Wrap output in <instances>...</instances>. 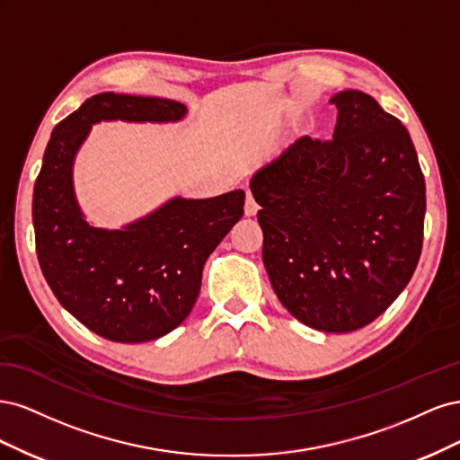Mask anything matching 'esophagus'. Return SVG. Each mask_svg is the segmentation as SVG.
I'll use <instances>...</instances> for the list:
<instances>
[{
  "label": "esophagus",
  "instance_id": "obj_1",
  "mask_svg": "<svg viewBox=\"0 0 460 460\" xmlns=\"http://www.w3.org/2000/svg\"><path fill=\"white\" fill-rule=\"evenodd\" d=\"M243 211H245V217H255L257 211H259V205H257V201L253 199L252 191L245 193V207H243Z\"/></svg>",
  "mask_w": 460,
  "mask_h": 460
}]
</instances>
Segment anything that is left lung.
<instances>
[{"instance_id": "left-lung-1", "label": "left lung", "mask_w": 460, "mask_h": 460, "mask_svg": "<svg viewBox=\"0 0 460 460\" xmlns=\"http://www.w3.org/2000/svg\"><path fill=\"white\" fill-rule=\"evenodd\" d=\"M333 140L309 136L252 178L262 262L299 323L345 333L370 324L419 264L426 184L407 128L372 95L343 90Z\"/></svg>"}]
</instances>
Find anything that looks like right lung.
<instances>
[{
  "mask_svg": "<svg viewBox=\"0 0 460 460\" xmlns=\"http://www.w3.org/2000/svg\"><path fill=\"white\" fill-rule=\"evenodd\" d=\"M186 105L97 93L53 128L34 184L36 255L53 296L97 336L117 343L157 340L193 309L207 257L243 215L245 193L174 198L122 230L93 228L73 190V161L93 122H171Z\"/></svg>",
  "mask_w": 460,
  "mask_h": 460,
  "instance_id": "add662e5",
  "label": "right lung"
}]
</instances>
